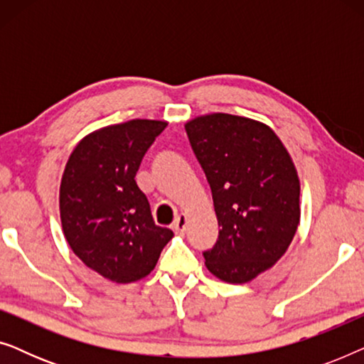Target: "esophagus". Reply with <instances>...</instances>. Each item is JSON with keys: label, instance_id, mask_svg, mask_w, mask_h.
Masks as SVG:
<instances>
[{"label": "esophagus", "instance_id": "34e87169", "mask_svg": "<svg viewBox=\"0 0 364 364\" xmlns=\"http://www.w3.org/2000/svg\"><path fill=\"white\" fill-rule=\"evenodd\" d=\"M186 227H187V217L186 215H178L177 220L173 222L172 230L176 232L177 235H183V232H186Z\"/></svg>", "mask_w": 364, "mask_h": 364}]
</instances>
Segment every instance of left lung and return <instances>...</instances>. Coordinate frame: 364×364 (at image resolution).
<instances>
[{"label": "left lung", "mask_w": 364, "mask_h": 364, "mask_svg": "<svg viewBox=\"0 0 364 364\" xmlns=\"http://www.w3.org/2000/svg\"><path fill=\"white\" fill-rule=\"evenodd\" d=\"M212 188L218 240L205 267L227 283H247L272 268L300 223V178L287 147L267 124L213 112L186 122Z\"/></svg>", "instance_id": "8db88e82"}]
</instances>
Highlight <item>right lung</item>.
I'll list each match as a JSON object with an SVG mask.
<instances>
[{
	"mask_svg": "<svg viewBox=\"0 0 364 364\" xmlns=\"http://www.w3.org/2000/svg\"><path fill=\"white\" fill-rule=\"evenodd\" d=\"M166 121L132 119L97 129L68 159L59 187L64 237L79 260L116 283L147 277L173 237L154 222L136 173Z\"/></svg>",
	"mask_w": 364,
	"mask_h": 364,
	"instance_id": "obj_1",
	"label": "right lung"
}]
</instances>
